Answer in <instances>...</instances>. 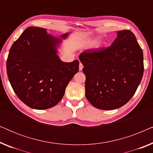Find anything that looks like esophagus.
<instances>
[{
    "mask_svg": "<svg viewBox=\"0 0 153 153\" xmlns=\"http://www.w3.org/2000/svg\"><path fill=\"white\" fill-rule=\"evenodd\" d=\"M83 68V66L82 63H81V62H80V63H79V70H80V71L82 70Z\"/></svg>",
    "mask_w": 153,
    "mask_h": 153,
    "instance_id": "obj_1",
    "label": "esophagus"
}]
</instances>
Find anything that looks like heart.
I'll return each instance as SVG.
<instances>
[{
	"label": "heart",
	"instance_id": "1",
	"mask_svg": "<svg viewBox=\"0 0 153 153\" xmlns=\"http://www.w3.org/2000/svg\"><path fill=\"white\" fill-rule=\"evenodd\" d=\"M99 41V38H95L93 39H91V40L88 41L87 42V45L89 46V47H91V46H93L96 45Z\"/></svg>",
	"mask_w": 153,
	"mask_h": 153
}]
</instances>
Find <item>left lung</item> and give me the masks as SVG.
<instances>
[{
    "label": "left lung",
    "instance_id": "obj_1",
    "mask_svg": "<svg viewBox=\"0 0 153 153\" xmlns=\"http://www.w3.org/2000/svg\"><path fill=\"white\" fill-rule=\"evenodd\" d=\"M108 48L79 55L85 75V97L95 108L114 110L132 97L143 74V51L128 30L117 31Z\"/></svg>",
    "mask_w": 153,
    "mask_h": 153
}]
</instances>
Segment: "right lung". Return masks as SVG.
<instances>
[{
	"instance_id": "obj_1",
	"label": "right lung",
	"mask_w": 153,
	"mask_h": 153,
	"mask_svg": "<svg viewBox=\"0 0 153 153\" xmlns=\"http://www.w3.org/2000/svg\"><path fill=\"white\" fill-rule=\"evenodd\" d=\"M47 29L29 27L12 45L7 60L8 79L18 97L29 107L43 110L56 106L78 72V60L65 62L58 56L62 39Z\"/></svg>"
}]
</instances>
